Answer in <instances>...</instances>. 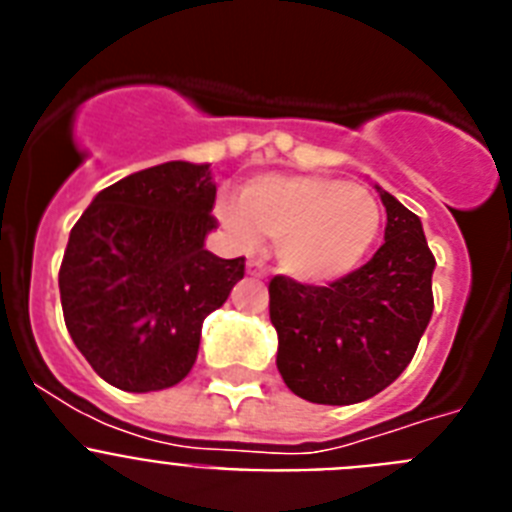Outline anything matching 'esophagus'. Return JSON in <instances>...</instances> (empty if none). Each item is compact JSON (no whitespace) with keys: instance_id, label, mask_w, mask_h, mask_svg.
<instances>
[{"instance_id":"1","label":"esophagus","mask_w":512,"mask_h":512,"mask_svg":"<svg viewBox=\"0 0 512 512\" xmlns=\"http://www.w3.org/2000/svg\"><path fill=\"white\" fill-rule=\"evenodd\" d=\"M246 271H248V274H251V277H266V266L261 264V261H256V259L248 261Z\"/></svg>"}]
</instances>
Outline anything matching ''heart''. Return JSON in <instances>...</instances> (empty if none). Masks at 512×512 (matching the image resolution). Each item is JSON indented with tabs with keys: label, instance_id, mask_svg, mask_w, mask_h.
Returning <instances> with one entry per match:
<instances>
[{
	"label": "heart",
	"instance_id": "heart-1",
	"mask_svg": "<svg viewBox=\"0 0 512 512\" xmlns=\"http://www.w3.org/2000/svg\"><path fill=\"white\" fill-rule=\"evenodd\" d=\"M217 215L235 243L277 241L284 274L330 284L361 266L382 230V207L361 184L318 174H266L243 187L241 202L220 200Z\"/></svg>",
	"mask_w": 512,
	"mask_h": 512
}]
</instances>
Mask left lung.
I'll return each instance as SVG.
<instances>
[{
	"instance_id": "8db88e82",
	"label": "left lung",
	"mask_w": 512,
	"mask_h": 512,
	"mask_svg": "<svg viewBox=\"0 0 512 512\" xmlns=\"http://www.w3.org/2000/svg\"><path fill=\"white\" fill-rule=\"evenodd\" d=\"M374 187L387 228L369 264L328 287L287 277L269 284L277 369L307 402L354 405L379 395L408 369L431 323L436 259L423 223L387 189Z\"/></svg>"
}]
</instances>
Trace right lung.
<instances>
[{
  "instance_id": "1",
  "label": "right lung",
  "mask_w": 512,
  "mask_h": 512,
  "mask_svg": "<svg viewBox=\"0 0 512 512\" xmlns=\"http://www.w3.org/2000/svg\"><path fill=\"white\" fill-rule=\"evenodd\" d=\"M217 184L210 164L166 161L97 194L71 228L58 289L81 356L122 392L182 382L202 320L243 279L241 259L205 248Z\"/></svg>"
}]
</instances>
